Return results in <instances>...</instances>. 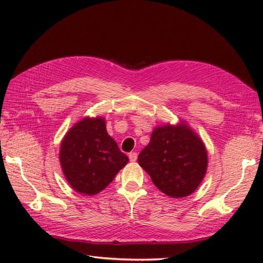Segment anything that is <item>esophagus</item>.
Segmentation results:
<instances>
[{
    "label": "esophagus",
    "mask_w": 263,
    "mask_h": 263,
    "mask_svg": "<svg viewBox=\"0 0 263 263\" xmlns=\"http://www.w3.org/2000/svg\"><path fill=\"white\" fill-rule=\"evenodd\" d=\"M128 158H130V160H131V161H136V160H137V158H138V154H137V153H135V152H133V153H130V154H128Z\"/></svg>",
    "instance_id": "obj_1"
}]
</instances>
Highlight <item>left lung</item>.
Instances as JSON below:
<instances>
[{
  "label": "left lung",
  "instance_id": "1",
  "mask_svg": "<svg viewBox=\"0 0 263 263\" xmlns=\"http://www.w3.org/2000/svg\"><path fill=\"white\" fill-rule=\"evenodd\" d=\"M138 161L161 192L187 197L202 182L208 157L202 141L185 124L156 127Z\"/></svg>",
  "mask_w": 263,
  "mask_h": 263
}]
</instances>
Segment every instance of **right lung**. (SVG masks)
<instances>
[{
    "label": "right lung",
    "mask_w": 263,
    "mask_h": 263,
    "mask_svg": "<svg viewBox=\"0 0 263 263\" xmlns=\"http://www.w3.org/2000/svg\"><path fill=\"white\" fill-rule=\"evenodd\" d=\"M66 181L77 192L97 194L128 161L106 131L102 117L83 119L66 133L60 150Z\"/></svg>",
    "instance_id": "obj_1"
}]
</instances>
